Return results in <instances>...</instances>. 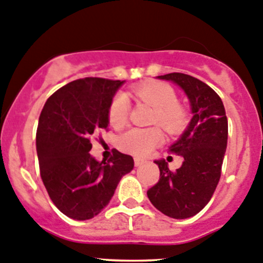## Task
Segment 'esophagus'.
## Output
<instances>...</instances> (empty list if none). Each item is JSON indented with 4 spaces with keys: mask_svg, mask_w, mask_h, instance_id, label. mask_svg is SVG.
<instances>
[{
    "mask_svg": "<svg viewBox=\"0 0 263 263\" xmlns=\"http://www.w3.org/2000/svg\"><path fill=\"white\" fill-rule=\"evenodd\" d=\"M135 165H136V167H140V165H142L145 163V160L144 159H141V158H135Z\"/></svg>",
    "mask_w": 263,
    "mask_h": 263,
    "instance_id": "esophagus-1",
    "label": "esophagus"
}]
</instances>
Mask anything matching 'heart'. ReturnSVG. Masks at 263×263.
I'll return each mask as SVG.
<instances>
[{"instance_id":"obj_1","label":"heart","mask_w":263,"mask_h":263,"mask_svg":"<svg viewBox=\"0 0 263 263\" xmlns=\"http://www.w3.org/2000/svg\"><path fill=\"white\" fill-rule=\"evenodd\" d=\"M131 95L154 109L153 124L162 127L167 134H180L187 124V108L177 101V95L171 86L162 82L140 83L132 87ZM128 114L129 103L126 96H116L109 106V123L114 128H122L128 121ZM162 141V132L158 128H131L119 136L118 146L129 154L145 157Z\"/></svg>"}]
</instances>
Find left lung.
Masks as SVG:
<instances>
[{
    "label": "left lung",
    "mask_w": 263,
    "mask_h": 263,
    "mask_svg": "<svg viewBox=\"0 0 263 263\" xmlns=\"http://www.w3.org/2000/svg\"><path fill=\"white\" fill-rule=\"evenodd\" d=\"M158 78L172 81L185 91L193 118L170 147L183 158L182 165L171 171L165 160H155L159 181L147 190V198L163 215L182 220L199 213L217 187L228 145V118L220 96L198 78L183 73Z\"/></svg>",
    "instance_id": "left-lung-1"
}]
</instances>
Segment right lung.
I'll return each instance as SVG.
<instances>
[{"mask_svg":"<svg viewBox=\"0 0 263 263\" xmlns=\"http://www.w3.org/2000/svg\"><path fill=\"white\" fill-rule=\"evenodd\" d=\"M123 82L87 77L59 88L38 121L40 173L50 199L73 220H90L110 202L117 185L134 168V158L113 150L108 162L90 154L91 139L108 128L113 96Z\"/></svg>","mask_w":263,"mask_h":263,"instance_id":"add662e5","label":"right lung"}]
</instances>
